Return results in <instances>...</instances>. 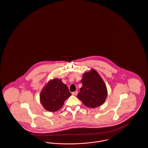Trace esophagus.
Instances as JSON below:
<instances>
[{
    "mask_svg": "<svg viewBox=\"0 0 148 148\" xmlns=\"http://www.w3.org/2000/svg\"><path fill=\"white\" fill-rule=\"evenodd\" d=\"M77 94H78V91H77L72 92V95H75V96H76V95H77Z\"/></svg>",
    "mask_w": 148,
    "mask_h": 148,
    "instance_id": "1",
    "label": "esophagus"
}]
</instances>
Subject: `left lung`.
Returning <instances> with one entry per match:
<instances>
[{
	"mask_svg": "<svg viewBox=\"0 0 148 148\" xmlns=\"http://www.w3.org/2000/svg\"><path fill=\"white\" fill-rule=\"evenodd\" d=\"M82 87L78 98L87 107L95 108L101 105L107 97V89L101 77L95 70L85 73L81 80Z\"/></svg>",
	"mask_w": 148,
	"mask_h": 148,
	"instance_id": "8db88e82",
	"label": "left lung"
}]
</instances>
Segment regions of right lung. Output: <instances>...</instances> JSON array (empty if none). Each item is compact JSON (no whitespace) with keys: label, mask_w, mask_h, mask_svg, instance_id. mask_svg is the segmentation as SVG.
Masks as SVG:
<instances>
[{"label":"right lung","mask_w":148,"mask_h":148,"mask_svg":"<svg viewBox=\"0 0 148 148\" xmlns=\"http://www.w3.org/2000/svg\"><path fill=\"white\" fill-rule=\"evenodd\" d=\"M71 95L68 86L61 80L54 79L50 80L42 90L40 100L45 109L53 112L61 109Z\"/></svg>","instance_id":"right-lung-1"}]
</instances>
